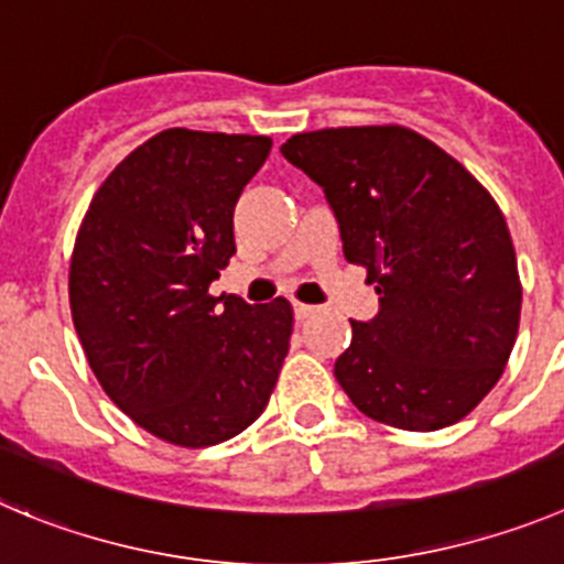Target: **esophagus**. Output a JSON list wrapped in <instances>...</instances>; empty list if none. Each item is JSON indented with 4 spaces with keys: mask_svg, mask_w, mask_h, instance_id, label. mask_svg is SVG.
Wrapping results in <instances>:
<instances>
[{
    "mask_svg": "<svg viewBox=\"0 0 564 564\" xmlns=\"http://www.w3.org/2000/svg\"><path fill=\"white\" fill-rule=\"evenodd\" d=\"M292 306H294V317L297 319H308L319 312V306H312V303H297V300H294Z\"/></svg>",
    "mask_w": 564,
    "mask_h": 564,
    "instance_id": "34e87169",
    "label": "esophagus"
}]
</instances>
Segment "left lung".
Instances as JSON below:
<instances>
[{
    "mask_svg": "<svg viewBox=\"0 0 564 564\" xmlns=\"http://www.w3.org/2000/svg\"><path fill=\"white\" fill-rule=\"evenodd\" d=\"M325 192L378 314L334 376L359 412L406 431L459 423L496 387L520 323L518 258L487 188L398 124L297 133L281 147Z\"/></svg>",
    "mask_w": 564,
    "mask_h": 564,
    "instance_id": "1",
    "label": "left lung"
}]
</instances>
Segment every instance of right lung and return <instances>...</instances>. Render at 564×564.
Here are the masks:
<instances>
[{
    "label": "right lung",
    "instance_id": "obj_1",
    "mask_svg": "<svg viewBox=\"0 0 564 564\" xmlns=\"http://www.w3.org/2000/svg\"><path fill=\"white\" fill-rule=\"evenodd\" d=\"M272 139L172 128L130 152L77 234L68 303L94 376L150 434L205 448L267 409L292 306L208 286L236 252L234 208Z\"/></svg>",
    "mask_w": 564,
    "mask_h": 564
}]
</instances>
